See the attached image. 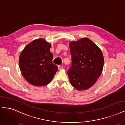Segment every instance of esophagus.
I'll return each instance as SVG.
<instances>
[{
    "mask_svg": "<svg viewBox=\"0 0 125 125\" xmlns=\"http://www.w3.org/2000/svg\"><path fill=\"white\" fill-rule=\"evenodd\" d=\"M58 69L59 70H61L62 69H63V67L62 66H58Z\"/></svg>",
    "mask_w": 125,
    "mask_h": 125,
    "instance_id": "obj_1",
    "label": "esophagus"
}]
</instances>
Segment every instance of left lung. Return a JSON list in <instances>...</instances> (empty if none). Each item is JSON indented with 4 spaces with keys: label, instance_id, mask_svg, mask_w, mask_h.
Returning <instances> with one entry per match:
<instances>
[{
    "label": "left lung",
    "instance_id": "1",
    "mask_svg": "<svg viewBox=\"0 0 125 125\" xmlns=\"http://www.w3.org/2000/svg\"><path fill=\"white\" fill-rule=\"evenodd\" d=\"M72 64L68 71L70 84L79 91L89 89L102 73L104 57L100 49L87 38L69 43Z\"/></svg>",
    "mask_w": 125,
    "mask_h": 125
}]
</instances>
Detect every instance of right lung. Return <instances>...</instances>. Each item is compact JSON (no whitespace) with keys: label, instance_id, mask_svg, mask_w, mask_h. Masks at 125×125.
Here are the masks:
<instances>
[{"label":"right lung","instance_id":"obj_1","mask_svg":"<svg viewBox=\"0 0 125 125\" xmlns=\"http://www.w3.org/2000/svg\"><path fill=\"white\" fill-rule=\"evenodd\" d=\"M51 44L42 38L29 43L21 51L19 67L24 79L35 86L48 85L57 71L52 63L53 55L50 52Z\"/></svg>","mask_w":125,"mask_h":125}]
</instances>
